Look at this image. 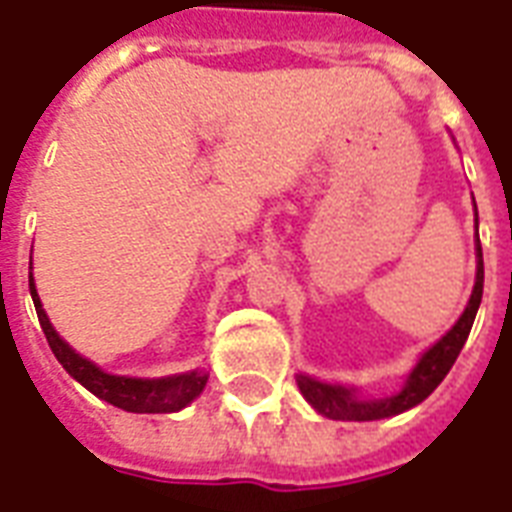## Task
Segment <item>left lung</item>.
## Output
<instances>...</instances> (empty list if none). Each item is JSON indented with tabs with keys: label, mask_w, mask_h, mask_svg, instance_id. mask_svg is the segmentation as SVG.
Segmentation results:
<instances>
[{
	"label": "left lung",
	"mask_w": 512,
	"mask_h": 512,
	"mask_svg": "<svg viewBox=\"0 0 512 512\" xmlns=\"http://www.w3.org/2000/svg\"><path fill=\"white\" fill-rule=\"evenodd\" d=\"M478 217V212H475ZM483 298V252L481 241H478V273H475V287L473 295H470V303L464 308V314L459 317L451 330H448L443 338H440L432 349L419 360V365L413 368V373L408 376V384L403 386V392L386 397V400H357L351 395V389H343V386L322 384V381H314V378L300 376L298 386L303 397L308 403L314 405L322 416L327 419H343V421H376L386 419V416H397V413L408 411L413 405H419L421 400H427L435 386L446 378V373L451 370V365L459 357L467 335L473 330L475 314H478V306H481Z\"/></svg>",
	"instance_id": "8db88e82"
}]
</instances>
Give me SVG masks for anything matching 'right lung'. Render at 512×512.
<instances>
[{
    "instance_id": "add662e5",
    "label": "right lung",
    "mask_w": 512,
    "mask_h": 512,
    "mask_svg": "<svg viewBox=\"0 0 512 512\" xmlns=\"http://www.w3.org/2000/svg\"><path fill=\"white\" fill-rule=\"evenodd\" d=\"M29 290L31 298H34V308H37L39 325H42V333L48 338L50 349L56 354V360L64 365V370L72 378H77L80 384L93 392L101 400H107L115 408H123V411L131 413H171L185 408L190 400L204 392L206 376L204 373H182V376L171 378H152V381H144V378H123V376H109L104 370H99L93 362L83 360L74 349H69V343H64L58 338V333L53 330V325L48 322V314L42 311V303L37 298V290H34V279L29 276Z\"/></svg>"
}]
</instances>
